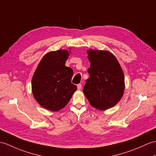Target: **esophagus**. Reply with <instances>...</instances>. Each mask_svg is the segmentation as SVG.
<instances>
[{
  "label": "esophagus",
  "instance_id": "34e87169",
  "mask_svg": "<svg viewBox=\"0 0 156 156\" xmlns=\"http://www.w3.org/2000/svg\"><path fill=\"white\" fill-rule=\"evenodd\" d=\"M77 88H78V90H80L81 88H82V84H77Z\"/></svg>",
  "mask_w": 156,
  "mask_h": 156
}]
</instances>
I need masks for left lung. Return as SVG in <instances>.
I'll return each mask as SVG.
<instances>
[{
  "mask_svg": "<svg viewBox=\"0 0 156 156\" xmlns=\"http://www.w3.org/2000/svg\"><path fill=\"white\" fill-rule=\"evenodd\" d=\"M90 66V78L83 92L90 105L105 110L116 104L124 94V75L116 58L106 50L87 51Z\"/></svg>",
  "mask_w": 156,
  "mask_h": 156,
  "instance_id": "1",
  "label": "left lung"
}]
</instances>
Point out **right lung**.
Wrapping results in <instances>:
<instances>
[{
    "label": "right lung",
    "instance_id": "obj_1",
    "mask_svg": "<svg viewBox=\"0 0 156 156\" xmlns=\"http://www.w3.org/2000/svg\"><path fill=\"white\" fill-rule=\"evenodd\" d=\"M70 51L59 50L42 58L32 78V91L45 109L58 111L69 102L77 86L72 84L73 70L65 66Z\"/></svg>",
    "mask_w": 156,
    "mask_h": 156
}]
</instances>
